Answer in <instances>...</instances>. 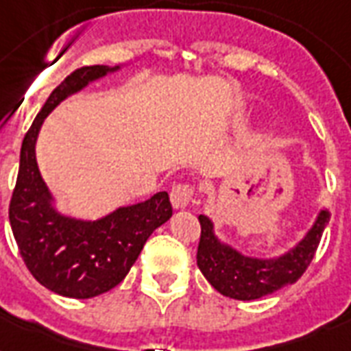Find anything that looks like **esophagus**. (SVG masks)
Masks as SVG:
<instances>
[{
  "mask_svg": "<svg viewBox=\"0 0 351 351\" xmlns=\"http://www.w3.org/2000/svg\"><path fill=\"white\" fill-rule=\"evenodd\" d=\"M193 198V187L189 184H176L171 189V204L175 209H184Z\"/></svg>",
  "mask_w": 351,
  "mask_h": 351,
  "instance_id": "1",
  "label": "esophagus"
}]
</instances>
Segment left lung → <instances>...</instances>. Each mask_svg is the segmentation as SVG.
<instances>
[{"mask_svg": "<svg viewBox=\"0 0 351 351\" xmlns=\"http://www.w3.org/2000/svg\"><path fill=\"white\" fill-rule=\"evenodd\" d=\"M202 228L198 242L197 264L208 282L224 297L237 300H255L295 284L313 261L322 231L330 222V211L322 208L304 237L282 255H244L215 231L208 215H198Z\"/></svg>", "mask_w": 351, "mask_h": 351, "instance_id": "8db88e82", "label": "left lung"}]
</instances>
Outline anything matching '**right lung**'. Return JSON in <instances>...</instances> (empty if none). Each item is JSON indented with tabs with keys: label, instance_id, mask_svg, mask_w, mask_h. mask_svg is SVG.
I'll return each instance as SVG.
<instances>
[{
	"label": "right lung",
	"instance_id": "add662e5",
	"mask_svg": "<svg viewBox=\"0 0 351 351\" xmlns=\"http://www.w3.org/2000/svg\"><path fill=\"white\" fill-rule=\"evenodd\" d=\"M120 69L93 65L74 71L52 90L21 143L8 220L32 277L62 297L93 299L118 286L151 233L173 215L165 191L145 202L120 206L96 220L65 215L58 209L36 162V142L45 118L69 96Z\"/></svg>",
	"mask_w": 351,
	"mask_h": 351
}]
</instances>
